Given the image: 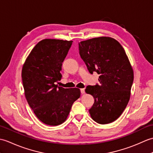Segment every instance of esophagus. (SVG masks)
I'll return each mask as SVG.
<instances>
[{"label":"esophagus","mask_w":153,"mask_h":153,"mask_svg":"<svg viewBox=\"0 0 153 153\" xmlns=\"http://www.w3.org/2000/svg\"><path fill=\"white\" fill-rule=\"evenodd\" d=\"M81 93H82V94L85 93V89H84V88L81 89Z\"/></svg>","instance_id":"34e87169"}]
</instances>
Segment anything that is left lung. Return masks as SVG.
I'll list each match as a JSON object with an SVG mask.
<instances>
[{
  "mask_svg": "<svg viewBox=\"0 0 153 153\" xmlns=\"http://www.w3.org/2000/svg\"><path fill=\"white\" fill-rule=\"evenodd\" d=\"M80 56L91 74L100 75V85H88L87 94L95 99L91 117L100 124L112 123L128 104L134 82V70L125 50L109 37L92 38L79 43Z\"/></svg>",
  "mask_w": 153,
  "mask_h": 153,
  "instance_id": "obj_1",
  "label": "left lung"
}]
</instances>
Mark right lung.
I'll list each match as a JSON object with an SVG mask.
<instances>
[{
	"mask_svg": "<svg viewBox=\"0 0 153 153\" xmlns=\"http://www.w3.org/2000/svg\"><path fill=\"white\" fill-rule=\"evenodd\" d=\"M72 41L45 39L35 45L23 65L25 97L35 116L48 126L66 121L73 103L81 95L78 88L64 89L56 82L62 78V65Z\"/></svg>",
	"mask_w": 153,
	"mask_h": 153,
	"instance_id": "1",
	"label": "right lung"
}]
</instances>
